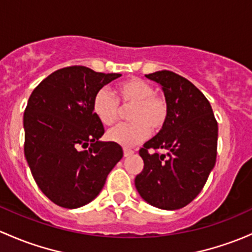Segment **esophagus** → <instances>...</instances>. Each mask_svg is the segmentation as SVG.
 Returning a JSON list of instances; mask_svg holds the SVG:
<instances>
[{
	"label": "esophagus",
	"instance_id": "1",
	"mask_svg": "<svg viewBox=\"0 0 252 252\" xmlns=\"http://www.w3.org/2000/svg\"><path fill=\"white\" fill-rule=\"evenodd\" d=\"M123 153H124V157H129L134 153L133 150H129V148H123Z\"/></svg>",
	"mask_w": 252,
	"mask_h": 252
}]
</instances>
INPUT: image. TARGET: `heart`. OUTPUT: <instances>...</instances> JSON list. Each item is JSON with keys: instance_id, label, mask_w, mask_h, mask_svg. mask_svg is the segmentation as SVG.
<instances>
[{"instance_id": "b5f03b06", "label": "heart", "mask_w": 252, "mask_h": 252, "mask_svg": "<svg viewBox=\"0 0 252 252\" xmlns=\"http://www.w3.org/2000/svg\"><path fill=\"white\" fill-rule=\"evenodd\" d=\"M116 100L110 92L100 89L93 97L92 110L104 126H112L118 119L122 106H131L128 112L130 123L119 124L107 131V139L115 144L131 147L147 139L150 131H159L169 116L168 102L155 94L150 82L141 78H129L116 87Z\"/></svg>"}]
</instances>
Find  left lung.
<instances>
[{"mask_svg": "<svg viewBox=\"0 0 252 252\" xmlns=\"http://www.w3.org/2000/svg\"><path fill=\"white\" fill-rule=\"evenodd\" d=\"M146 77L161 87L169 116L139 151L144 169L135 187L152 206L176 210L199 194L215 166L219 128L210 102L189 79L166 70Z\"/></svg>", "mask_w": 252, "mask_h": 252, "instance_id": "left-lung-1", "label": "left lung"}]
</instances>
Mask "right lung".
Listing matches in <instances>:
<instances>
[{
    "mask_svg": "<svg viewBox=\"0 0 252 252\" xmlns=\"http://www.w3.org/2000/svg\"><path fill=\"white\" fill-rule=\"evenodd\" d=\"M121 73L70 66L44 78L24 112V153L37 186L57 205L76 209L91 203L123 157L112 141H100L102 123L93 97Z\"/></svg>",
    "mask_w": 252,
    "mask_h": 252,
    "instance_id": "obj_1",
    "label": "right lung"
}]
</instances>
